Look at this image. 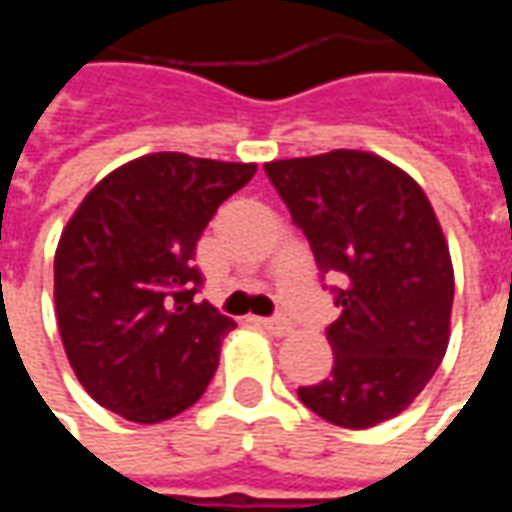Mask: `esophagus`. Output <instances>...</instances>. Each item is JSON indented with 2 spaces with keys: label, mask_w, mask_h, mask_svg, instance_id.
<instances>
[{
  "label": "esophagus",
  "mask_w": 512,
  "mask_h": 512,
  "mask_svg": "<svg viewBox=\"0 0 512 512\" xmlns=\"http://www.w3.org/2000/svg\"><path fill=\"white\" fill-rule=\"evenodd\" d=\"M257 323H260L263 329H268L271 334H277V337H285V334H290V329H293L288 318H282V315H274V318H260Z\"/></svg>",
  "instance_id": "obj_1"
}]
</instances>
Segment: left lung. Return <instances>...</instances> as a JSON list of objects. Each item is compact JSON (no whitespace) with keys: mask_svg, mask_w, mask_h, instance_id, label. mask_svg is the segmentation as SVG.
Masks as SVG:
<instances>
[{"mask_svg":"<svg viewBox=\"0 0 512 512\" xmlns=\"http://www.w3.org/2000/svg\"><path fill=\"white\" fill-rule=\"evenodd\" d=\"M310 241L340 318L326 337L334 367L299 400L332 425L362 430L397 417L439 370L450 343L455 277L441 224L403 169L365 150L266 164Z\"/></svg>","mask_w":512,"mask_h":512,"instance_id":"8db88e82","label":"left lung"}]
</instances>
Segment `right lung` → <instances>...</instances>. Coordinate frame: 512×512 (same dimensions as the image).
Here are the masks:
<instances>
[{"instance_id": "obj_1", "label": "right lung", "mask_w": 512, "mask_h": 512, "mask_svg": "<svg viewBox=\"0 0 512 512\" xmlns=\"http://www.w3.org/2000/svg\"><path fill=\"white\" fill-rule=\"evenodd\" d=\"M255 164L150 153L109 172L76 208L54 255L65 354L95 403L142 425L194 406L235 323L194 266L216 208Z\"/></svg>"}]
</instances>
